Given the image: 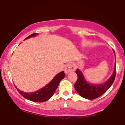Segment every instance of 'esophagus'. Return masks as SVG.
I'll return each instance as SVG.
<instances>
[{"label": "esophagus", "mask_w": 125, "mask_h": 125, "mask_svg": "<svg viewBox=\"0 0 125 125\" xmlns=\"http://www.w3.org/2000/svg\"><path fill=\"white\" fill-rule=\"evenodd\" d=\"M74 70H75V66L72 63L67 64L65 67V69H64V72L66 74H68L70 72H73Z\"/></svg>", "instance_id": "1"}]
</instances>
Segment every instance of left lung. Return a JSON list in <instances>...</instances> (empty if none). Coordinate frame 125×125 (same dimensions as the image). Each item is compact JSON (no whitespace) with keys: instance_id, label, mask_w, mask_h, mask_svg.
Masks as SVG:
<instances>
[{"instance_id":"8db88e82","label":"left lung","mask_w":125,"mask_h":125,"mask_svg":"<svg viewBox=\"0 0 125 125\" xmlns=\"http://www.w3.org/2000/svg\"><path fill=\"white\" fill-rule=\"evenodd\" d=\"M114 52L115 53L114 51ZM75 73L77 74L78 79L74 84L75 89L83 97L93 100L103 95L113 84L116 75V66H115L114 72L111 77L105 83L100 85H94L87 83L82 72L78 69H77Z\"/></svg>"}]
</instances>
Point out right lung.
Segmentation results:
<instances>
[{
	"mask_svg": "<svg viewBox=\"0 0 125 125\" xmlns=\"http://www.w3.org/2000/svg\"><path fill=\"white\" fill-rule=\"evenodd\" d=\"M36 35H37V33H33L26 37L25 39H29V38ZM64 76H65V74H64L63 71L59 73L46 86H45L39 91L34 92H24L19 90L17 87L16 88L18 92L23 97L28 99V100L35 102H44L50 99L53 96L55 91L57 89L60 81L64 78Z\"/></svg>",
	"mask_w": 125,
	"mask_h": 125,
	"instance_id": "1",
	"label": "right lung"
}]
</instances>
